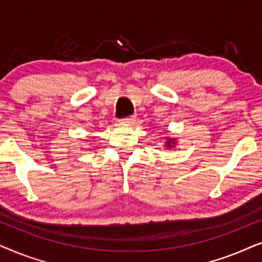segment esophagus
Returning <instances> with one entry per match:
<instances>
[{
  "label": "esophagus",
  "instance_id": "esophagus-1",
  "mask_svg": "<svg viewBox=\"0 0 262 262\" xmlns=\"http://www.w3.org/2000/svg\"><path fill=\"white\" fill-rule=\"evenodd\" d=\"M135 119H136V116H128V117H126V118H123V119H120L119 123H120V124L128 125V124L134 123Z\"/></svg>",
  "mask_w": 262,
  "mask_h": 262
}]
</instances>
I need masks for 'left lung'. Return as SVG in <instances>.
<instances>
[{"mask_svg": "<svg viewBox=\"0 0 262 262\" xmlns=\"http://www.w3.org/2000/svg\"><path fill=\"white\" fill-rule=\"evenodd\" d=\"M171 142H173V141H170V139H169V141H168V145L167 146H170L171 145Z\"/></svg>", "mask_w": 262, "mask_h": 262, "instance_id": "1", "label": "left lung"}]
</instances>
